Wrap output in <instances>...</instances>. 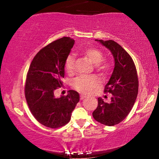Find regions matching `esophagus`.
Returning <instances> with one entry per match:
<instances>
[{"label": "esophagus", "mask_w": 159, "mask_h": 159, "mask_svg": "<svg viewBox=\"0 0 159 159\" xmlns=\"http://www.w3.org/2000/svg\"><path fill=\"white\" fill-rule=\"evenodd\" d=\"M86 98V96H84V95H81V96H80V98H81V100L84 99V98Z\"/></svg>", "instance_id": "esophagus-1"}]
</instances>
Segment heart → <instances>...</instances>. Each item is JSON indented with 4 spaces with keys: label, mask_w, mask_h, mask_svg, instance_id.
<instances>
[{
    "label": "heart",
    "mask_w": 159,
    "mask_h": 159,
    "mask_svg": "<svg viewBox=\"0 0 159 159\" xmlns=\"http://www.w3.org/2000/svg\"><path fill=\"white\" fill-rule=\"evenodd\" d=\"M83 54L94 64L95 69L102 77H105L111 70V64L107 61H102L104 54L99 49L90 47L85 48ZM75 69V56L69 54L65 61V70L68 74H72ZM98 85V80L94 75L78 76L72 82V86L75 90L82 93L89 94L95 90Z\"/></svg>",
    "instance_id": "obj_1"
}]
</instances>
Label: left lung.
Instances as JSON below:
<instances>
[{
    "instance_id": "left-lung-1",
    "label": "left lung",
    "mask_w": 159,
    "mask_h": 159,
    "mask_svg": "<svg viewBox=\"0 0 159 159\" xmlns=\"http://www.w3.org/2000/svg\"><path fill=\"white\" fill-rule=\"evenodd\" d=\"M114 56L115 66L105 93L112 94L110 102L98 98V106L93 116L98 123L113 126L121 123L129 114L138 93V77L134 61L121 45L114 40H98Z\"/></svg>"
}]
</instances>
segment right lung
<instances>
[{"mask_svg": "<svg viewBox=\"0 0 159 159\" xmlns=\"http://www.w3.org/2000/svg\"><path fill=\"white\" fill-rule=\"evenodd\" d=\"M74 43V39L63 37L47 45L36 54L27 72V103L35 119L46 127L57 129L68 123L79 102V94L72 90L60 98L54 95L63 86L65 61Z\"/></svg>", "mask_w": 159, "mask_h": 159, "instance_id": "obj_1", "label": "right lung"}]
</instances>
